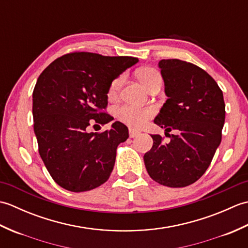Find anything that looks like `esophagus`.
<instances>
[{
	"label": "esophagus",
	"mask_w": 248,
	"mask_h": 248,
	"mask_svg": "<svg viewBox=\"0 0 248 248\" xmlns=\"http://www.w3.org/2000/svg\"><path fill=\"white\" fill-rule=\"evenodd\" d=\"M139 134H140V131H138V130H134V129H130L129 130V135H130L131 139L135 138V136H138Z\"/></svg>",
	"instance_id": "esophagus-1"
}]
</instances>
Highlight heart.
<instances>
[{"label": "heart", "instance_id": "obj_1", "mask_svg": "<svg viewBox=\"0 0 248 248\" xmlns=\"http://www.w3.org/2000/svg\"><path fill=\"white\" fill-rule=\"evenodd\" d=\"M138 77L140 83L150 91L156 86L162 85V77L160 72L155 70V68L146 67L140 69L138 72ZM124 80V76L120 75L116 77L114 80L110 82L108 91V97L109 100H115L118 97L120 88L123 86ZM155 114V109L152 107H134V105L124 104L121 105L116 109V117L124 124L129 125L131 128L139 129L154 117Z\"/></svg>", "mask_w": 248, "mask_h": 248}]
</instances>
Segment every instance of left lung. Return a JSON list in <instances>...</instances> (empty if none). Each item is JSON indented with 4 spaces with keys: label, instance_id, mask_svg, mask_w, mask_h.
Masks as SVG:
<instances>
[{
    "label": "left lung",
    "instance_id": "obj_1",
    "mask_svg": "<svg viewBox=\"0 0 248 248\" xmlns=\"http://www.w3.org/2000/svg\"><path fill=\"white\" fill-rule=\"evenodd\" d=\"M159 66L168 98L155 124L170 140L151 134L154 145L144 162L155 182L183 187L203 175L222 140L223 92L208 72L192 62L170 59ZM170 130L175 133L170 135Z\"/></svg>",
    "mask_w": 248,
    "mask_h": 248
}]
</instances>
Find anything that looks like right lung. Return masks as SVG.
<instances>
[{"mask_svg":"<svg viewBox=\"0 0 248 248\" xmlns=\"http://www.w3.org/2000/svg\"><path fill=\"white\" fill-rule=\"evenodd\" d=\"M138 62L77 51L40 73L33 92L34 131L41 159L62 188L85 192L108 180L128 128L119 121L102 132L88 133L86 128L114 119L107 113L109 84Z\"/></svg>","mask_w":248,"mask_h":248,"instance_id":"1","label":"right lung"}]
</instances>
